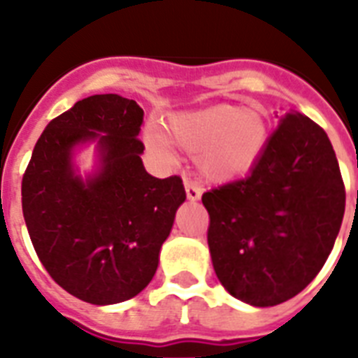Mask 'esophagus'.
<instances>
[{
    "label": "esophagus",
    "mask_w": 358,
    "mask_h": 358,
    "mask_svg": "<svg viewBox=\"0 0 358 358\" xmlns=\"http://www.w3.org/2000/svg\"><path fill=\"white\" fill-rule=\"evenodd\" d=\"M185 193H187V199L189 201H199L202 196V187L199 184H195V182H191V180H185Z\"/></svg>",
    "instance_id": "1"
}]
</instances>
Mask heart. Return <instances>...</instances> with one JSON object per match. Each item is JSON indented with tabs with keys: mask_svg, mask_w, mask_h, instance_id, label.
Instances as JSON below:
<instances>
[{
	"mask_svg": "<svg viewBox=\"0 0 358 358\" xmlns=\"http://www.w3.org/2000/svg\"><path fill=\"white\" fill-rule=\"evenodd\" d=\"M167 139L189 154H199V165L208 178L227 182L250 171L260 159L269 126L260 109L217 103L173 115L167 122ZM167 139L156 129L146 134V141L162 152L169 150Z\"/></svg>",
	"mask_w": 358,
	"mask_h": 358,
	"instance_id": "b5f03b06",
	"label": "heart"
}]
</instances>
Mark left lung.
<instances>
[{
	"label": "left lung",
	"mask_w": 358,
	"mask_h": 358,
	"mask_svg": "<svg viewBox=\"0 0 358 358\" xmlns=\"http://www.w3.org/2000/svg\"><path fill=\"white\" fill-rule=\"evenodd\" d=\"M208 247L236 299L275 306L314 280L334 247L345 187L327 134L286 113L249 176L206 191Z\"/></svg>",
	"instance_id": "1"
}]
</instances>
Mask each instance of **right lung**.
Returning <instances> with one entry per match:
<instances>
[{
	"mask_svg": "<svg viewBox=\"0 0 358 358\" xmlns=\"http://www.w3.org/2000/svg\"><path fill=\"white\" fill-rule=\"evenodd\" d=\"M143 109L119 94H94L48 124L22 178L29 238L50 277L78 299L115 305L143 292L185 201L180 176L145 171L137 139ZM97 141L99 169L75 173L76 145Z\"/></svg>",
	"mask_w": 358,
	"mask_h": 358,
	"instance_id": "1",
	"label": "right lung"
}]
</instances>
